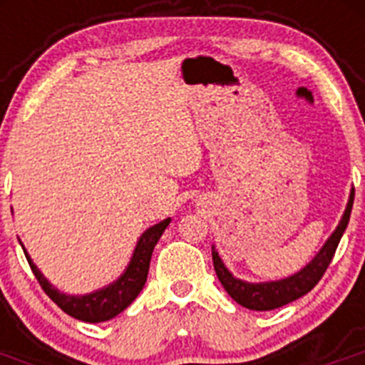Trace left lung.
Returning a JSON list of instances; mask_svg holds the SVG:
<instances>
[{"mask_svg": "<svg viewBox=\"0 0 365 365\" xmlns=\"http://www.w3.org/2000/svg\"><path fill=\"white\" fill-rule=\"evenodd\" d=\"M353 199L354 190H351L349 202H347V208L346 212H344V217H341L336 230H334L333 235L329 237L327 243H325L324 248L318 252V256H316L305 269H302L298 274L291 276V278L279 279V282L259 283V285L245 283L241 282V279H235L234 276L225 269L217 252L212 250L215 274H217L221 285L225 287V291L230 294L232 299H235V302L240 303V305H243V307L247 309H252V311H272V309L283 307L287 303L294 302V299L302 298L303 294H307L309 291H312L316 287V283L320 282L322 276L325 274V270H327L329 263L333 261L338 243H340L341 235H344V232H346L347 228V222H349Z\"/></svg>", "mask_w": 365, "mask_h": 365, "instance_id": "obj_1", "label": "left lung"}]
</instances>
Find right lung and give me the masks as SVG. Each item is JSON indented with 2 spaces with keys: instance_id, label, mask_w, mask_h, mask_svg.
<instances>
[{
  "instance_id": "obj_1",
  "label": "right lung",
  "mask_w": 365,
  "mask_h": 365,
  "mask_svg": "<svg viewBox=\"0 0 365 365\" xmlns=\"http://www.w3.org/2000/svg\"><path fill=\"white\" fill-rule=\"evenodd\" d=\"M170 225V219H164L159 225L148 228L140 240H138L137 248H135L131 263L124 274L113 285L106 287L102 291H96L93 294L87 296H67L58 292L47 279L41 276L36 265L32 263L29 254L25 252L29 265H31L32 272L36 276L38 283L43 289V292L56 303L58 307L67 312L69 316L76 318V320L89 322V324H98V322H106L120 314L131 302L138 296V292L143 291L144 283L148 278V270H150V261L153 248L157 241L160 240L163 232Z\"/></svg>"
}]
</instances>
